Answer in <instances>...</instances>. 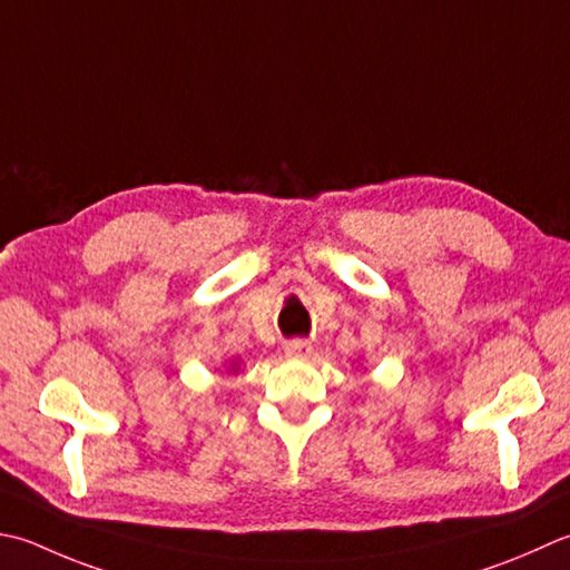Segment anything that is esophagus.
Listing matches in <instances>:
<instances>
[{"mask_svg": "<svg viewBox=\"0 0 570 570\" xmlns=\"http://www.w3.org/2000/svg\"><path fill=\"white\" fill-rule=\"evenodd\" d=\"M311 343L304 341V338H294V341H286L284 345V353L288 355V358H308L311 355Z\"/></svg>", "mask_w": 570, "mask_h": 570, "instance_id": "esophagus-1", "label": "esophagus"}]
</instances>
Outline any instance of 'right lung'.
<instances>
[{"label": "right lung", "instance_id": "1", "mask_svg": "<svg viewBox=\"0 0 570 570\" xmlns=\"http://www.w3.org/2000/svg\"><path fill=\"white\" fill-rule=\"evenodd\" d=\"M234 371H237V367H234V363H232V373H234Z\"/></svg>", "mask_w": 570, "mask_h": 570}]
</instances>
